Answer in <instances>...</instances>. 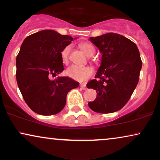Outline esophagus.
Here are the masks:
<instances>
[{"mask_svg": "<svg viewBox=\"0 0 160 160\" xmlns=\"http://www.w3.org/2000/svg\"><path fill=\"white\" fill-rule=\"evenodd\" d=\"M80 87H81V88L83 89H87L86 84H84V83H83V84H80Z\"/></svg>", "mask_w": 160, "mask_h": 160, "instance_id": "obj_1", "label": "esophagus"}]
</instances>
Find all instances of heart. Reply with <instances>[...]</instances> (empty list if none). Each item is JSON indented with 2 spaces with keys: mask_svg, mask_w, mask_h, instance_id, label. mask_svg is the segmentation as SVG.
<instances>
[{
  "mask_svg": "<svg viewBox=\"0 0 160 160\" xmlns=\"http://www.w3.org/2000/svg\"><path fill=\"white\" fill-rule=\"evenodd\" d=\"M80 48L87 56H92L95 52V49L92 44L89 43H82L80 44ZM71 50V47L67 46L61 52V58L62 62L67 63L68 62L69 53ZM65 73L68 77L73 78L74 80L83 82L87 80L93 73V70L92 68L88 66H82V65H72L69 66L65 71Z\"/></svg>",
  "mask_w": 160,
  "mask_h": 160,
  "instance_id": "b5f03b06",
  "label": "heart"
}]
</instances>
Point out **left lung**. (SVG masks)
Instances as JSON below:
<instances>
[{
	"instance_id": "obj_1",
	"label": "left lung",
	"mask_w": 160,
	"mask_h": 160,
	"mask_svg": "<svg viewBox=\"0 0 160 160\" xmlns=\"http://www.w3.org/2000/svg\"><path fill=\"white\" fill-rule=\"evenodd\" d=\"M89 41L98 48L102 58L95 79L87 84L97 92L88 105L97 113L116 112L128 102L138 83L142 68L139 50L130 39L113 32L90 37Z\"/></svg>"
}]
</instances>
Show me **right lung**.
<instances>
[{
  "mask_svg": "<svg viewBox=\"0 0 160 160\" xmlns=\"http://www.w3.org/2000/svg\"><path fill=\"white\" fill-rule=\"evenodd\" d=\"M73 40L70 36L43 30L28 36L22 43L16 60L17 84L26 103L38 114L60 112L68 92L79 85L65 76L49 78L64 70L61 52Z\"/></svg>",
  "mask_w": 160,
  "mask_h": 160,
  "instance_id": "obj_1",
  "label": "right lung"
}]
</instances>
